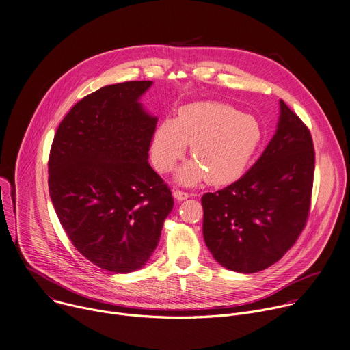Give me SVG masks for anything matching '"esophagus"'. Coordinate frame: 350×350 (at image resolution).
<instances>
[{
    "label": "esophagus",
    "instance_id": "1",
    "mask_svg": "<svg viewBox=\"0 0 350 350\" xmlns=\"http://www.w3.org/2000/svg\"><path fill=\"white\" fill-rule=\"evenodd\" d=\"M190 195L189 193H186V191H182V190H174V198L176 199V200H186L187 198H189Z\"/></svg>",
    "mask_w": 350,
    "mask_h": 350
}]
</instances>
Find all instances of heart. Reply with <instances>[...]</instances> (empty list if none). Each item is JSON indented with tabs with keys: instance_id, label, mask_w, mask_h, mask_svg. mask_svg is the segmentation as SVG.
I'll return each instance as SVG.
<instances>
[{
	"instance_id": "heart-1",
	"label": "heart",
	"mask_w": 350,
	"mask_h": 350,
	"mask_svg": "<svg viewBox=\"0 0 350 350\" xmlns=\"http://www.w3.org/2000/svg\"><path fill=\"white\" fill-rule=\"evenodd\" d=\"M262 137V126L253 115L224 103H195L182 107L176 120L165 118L157 125L151 160L159 171H171L191 144L195 160L178 171L176 179L183 185L206 178L213 185H228L246 172Z\"/></svg>"
}]
</instances>
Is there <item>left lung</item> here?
I'll return each instance as SVG.
<instances>
[{
	"label": "left lung",
	"instance_id": "8db88e82",
	"mask_svg": "<svg viewBox=\"0 0 350 350\" xmlns=\"http://www.w3.org/2000/svg\"><path fill=\"white\" fill-rule=\"evenodd\" d=\"M278 128L237 182L206 193L203 237L225 268L252 274L275 264L306 225L316 154L308 128L281 100Z\"/></svg>",
	"mask_w": 350,
	"mask_h": 350
}]
</instances>
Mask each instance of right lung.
<instances>
[{"instance_id":"1","label":"right lung","mask_w":350,"mask_h":350,"mask_svg":"<svg viewBox=\"0 0 350 350\" xmlns=\"http://www.w3.org/2000/svg\"><path fill=\"white\" fill-rule=\"evenodd\" d=\"M150 81L109 85L76 103L49 159L50 198L76 250L111 273L142 268L174 199L148 164L157 118L139 98Z\"/></svg>"}]
</instances>
